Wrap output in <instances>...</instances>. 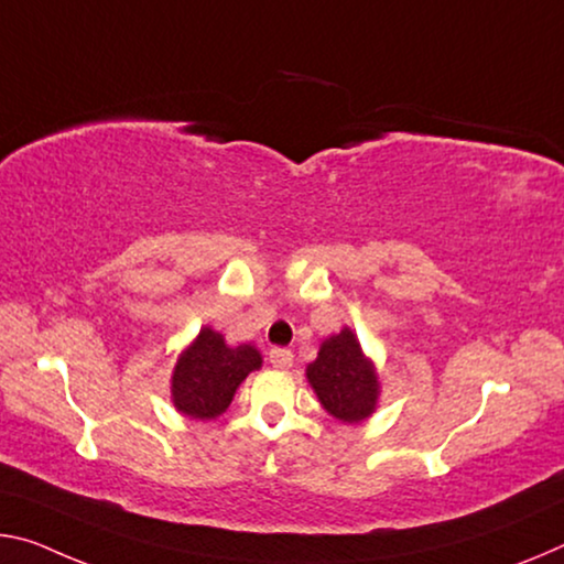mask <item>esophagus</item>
<instances>
[{"label":"esophagus","instance_id":"esophagus-1","mask_svg":"<svg viewBox=\"0 0 564 564\" xmlns=\"http://www.w3.org/2000/svg\"><path fill=\"white\" fill-rule=\"evenodd\" d=\"M268 361H271V366H275V369H291L293 354L289 351V348H271V354H268Z\"/></svg>","mask_w":564,"mask_h":564}]
</instances>
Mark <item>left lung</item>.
<instances>
[{
	"label": "left lung",
	"instance_id": "8db88e82",
	"mask_svg": "<svg viewBox=\"0 0 564 564\" xmlns=\"http://www.w3.org/2000/svg\"><path fill=\"white\" fill-rule=\"evenodd\" d=\"M306 379L330 416L344 424L369 419L379 401V377L366 359L351 328L328 336L318 348L314 364L306 366Z\"/></svg>",
	"mask_w": 564,
	"mask_h": 564
}]
</instances>
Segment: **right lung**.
<instances>
[{
    "label": "right lung",
    "instance_id": "obj_1",
    "mask_svg": "<svg viewBox=\"0 0 564 564\" xmlns=\"http://www.w3.org/2000/svg\"><path fill=\"white\" fill-rule=\"evenodd\" d=\"M261 351L250 344L228 346L210 326L177 356L173 369V404L185 416L216 419L230 406L236 389L250 371L261 369Z\"/></svg>",
    "mask_w": 564,
    "mask_h": 564
}]
</instances>
